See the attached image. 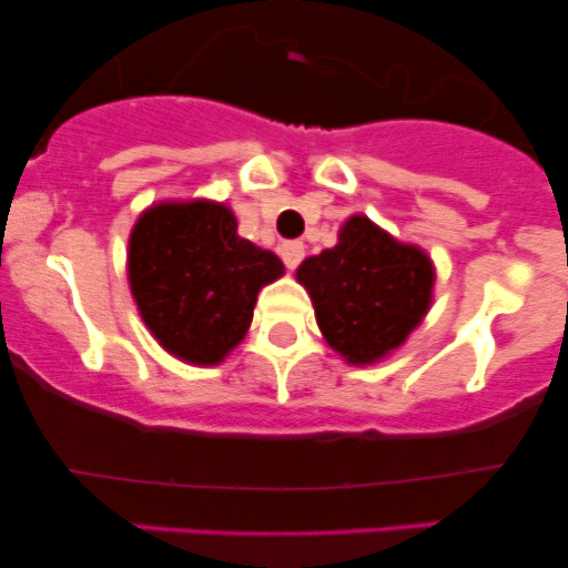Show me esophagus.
Returning <instances> with one entry per match:
<instances>
[{
	"instance_id": "obj_1",
	"label": "esophagus",
	"mask_w": 568,
	"mask_h": 568,
	"mask_svg": "<svg viewBox=\"0 0 568 568\" xmlns=\"http://www.w3.org/2000/svg\"><path fill=\"white\" fill-rule=\"evenodd\" d=\"M280 256H283V262L288 270H296L298 264H302L304 258V243L302 240H291V243H283L280 245Z\"/></svg>"
}]
</instances>
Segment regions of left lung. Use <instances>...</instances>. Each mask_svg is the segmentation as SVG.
Instances as JSON below:
<instances>
[{"label": "left lung", "mask_w": 568, "mask_h": 568, "mask_svg": "<svg viewBox=\"0 0 568 568\" xmlns=\"http://www.w3.org/2000/svg\"><path fill=\"white\" fill-rule=\"evenodd\" d=\"M296 280L310 293L325 342L347 363L371 366L400 347L427 315L435 266L422 247L352 216L334 247L304 258Z\"/></svg>", "instance_id": "obj_1"}]
</instances>
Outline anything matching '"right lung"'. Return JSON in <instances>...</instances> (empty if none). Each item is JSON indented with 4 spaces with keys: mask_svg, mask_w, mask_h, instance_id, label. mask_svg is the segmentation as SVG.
Returning a JSON list of instances; mask_svg holds the SVG:
<instances>
[{
    "mask_svg": "<svg viewBox=\"0 0 568 568\" xmlns=\"http://www.w3.org/2000/svg\"><path fill=\"white\" fill-rule=\"evenodd\" d=\"M283 272L275 253L240 237L221 202H160L130 232L128 280L143 323L194 366H216L243 342L258 291Z\"/></svg>",
    "mask_w": 568,
    "mask_h": 568,
    "instance_id": "add662e5",
    "label": "right lung"
}]
</instances>
